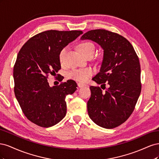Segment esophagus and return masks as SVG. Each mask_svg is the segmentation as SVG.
Instances as JSON below:
<instances>
[{
  "label": "esophagus",
  "mask_w": 159,
  "mask_h": 159,
  "mask_svg": "<svg viewBox=\"0 0 159 159\" xmlns=\"http://www.w3.org/2000/svg\"><path fill=\"white\" fill-rule=\"evenodd\" d=\"M86 85L84 83H81V82H78V86L79 88H82V87H84V86H85Z\"/></svg>",
  "instance_id": "34e87169"
}]
</instances>
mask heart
Here are the masks:
<instances>
[{
  "label": "heart",
  "mask_w": 159,
  "mask_h": 159,
  "mask_svg": "<svg viewBox=\"0 0 159 159\" xmlns=\"http://www.w3.org/2000/svg\"><path fill=\"white\" fill-rule=\"evenodd\" d=\"M79 50L81 54H83L85 56L93 54L95 50V46L93 42L90 41H84L81 42L79 44ZM68 47L66 46L62 48L59 54V60L62 64H64L65 57L68 52ZM93 74V70L89 68H81V69H74L71 71L69 73V78L70 79L78 81H85L90 76Z\"/></svg>",
  "instance_id": "heart-1"
}]
</instances>
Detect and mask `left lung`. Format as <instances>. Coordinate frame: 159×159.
Segmentation results:
<instances>
[{"instance_id": "8db88e82", "label": "left lung", "mask_w": 159, "mask_h": 159, "mask_svg": "<svg viewBox=\"0 0 159 159\" xmlns=\"http://www.w3.org/2000/svg\"><path fill=\"white\" fill-rule=\"evenodd\" d=\"M97 42L103 49L99 73L90 86L88 111L91 119L106 129L117 127L131 116L141 91V66L132 44L117 33L103 29L89 30L81 36Z\"/></svg>"}]
</instances>
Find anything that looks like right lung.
Returning a JSON list of instances; mask_svg holds the SVG:
<instances>
[{"label":"right lung","mask_w":159,"mask_h":159,"mask_svg":"<svg viewBox=\"0 0 159 159\" xmlns=\"http://www.w3.org/2000/svg\"><path fill=\"white\" fill-rule=\"evenodd\" d=\"M83 33L81 30H50L37 34L19 51L13 69L14 91L23 113L32 123L50 127L66 115L65 99L77 89L74 80L50 87L49 75L61 69V50ZM57 78L60 74H57ZM61 78L60 81H62Z\"/></svg>","instance_id":"obj_1"}]
</instances>
